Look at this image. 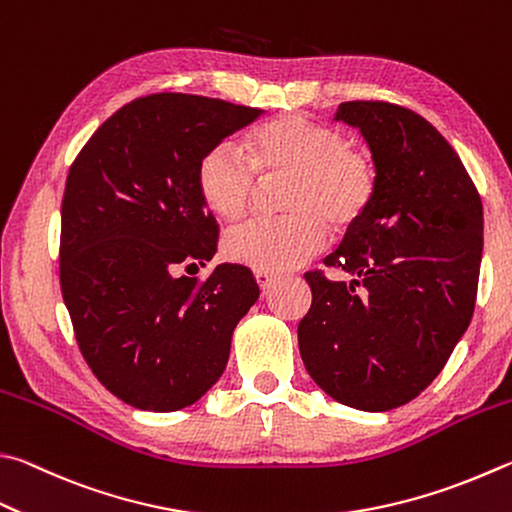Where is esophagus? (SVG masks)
I'll return each mask as SVG.
<instances>
[{
    "instance_id": "34e87169",
    "label": "esophagus",
    "mask_w": 512,
    "mask_h": 512,
    "mask_svg": "<svg viewBox=\"0 0 512 512\" xmlns=\"http://www.w3.org/2000/svg\"><path fill=\"white\" fill-rule=\"evenodd\" d=\"M255 280H257V284H259V288H262V291L266 293L268 288H271V286L275 284V275H273V273L257 271V273H255Z\"/></svg>"
}]
</instances>
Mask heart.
I'll list each match as a JSON object with an SVG mask.
<instances>
[{
    "mask_svg": "<svg viewBox=\"0 0 512 512\" xmlns=\"http://www.w3.org/2000/svg\"><path fill=\"white\" fill-rule=\"evenodd\" d=\"M250 161L235 145L219 143L203 154L197 190L212 215L235 221L250 208L259 185L288 179L286 215L253 219L230 230V262L264 273H284L324 250L333 230L356 228L374 206L378 165L365 147L347 143L340 127L300 114H284L248 136Z\"/></svg>",
    "mask_w": 512,
    "mask_h": 512,
    "instance_id": "b5f03b06",
    "label": "heart"
}]
</instances>
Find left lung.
Instances as JSON below:
<instances>
[{"label":"left lung","mask_w":512,"mask_h":512,"mask_svg":"<svg viewBox=\"0 0 512 512\" xmlns=\"http://www.w3.org/2000/svg\"><path fill=\"white\" fill-rule=\"evenodd\" d=\"M378 165L374 206L324 264L351 275L304 277L313 302L297 327L304 367L338 403L387 412L441 374L475 313L483 206L452 145L416 111L351 100Z\"/></svg>","instance_id":"obj_1"}]
</instances>
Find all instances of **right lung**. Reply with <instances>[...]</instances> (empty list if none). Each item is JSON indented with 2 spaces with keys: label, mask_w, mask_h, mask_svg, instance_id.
<instances>
[{
  "label": "right lung",
  "mask_w": 512,
  "mask_h": 512,
  "mask_svg": "<svg viewBox=\"0 0 512 512\" xmlns=\"http://www.w3.org/2000/svg\"><path fill=\"white\" fill-rule=\"evenodd\" d=\"M262 109L190 94L120 107L69 167L60 288L82 358L120 401L174 412L224 374L237 322L257 302L246 266H206L219 226L201 201L203 154Z\"/></svg>",
  "instance_id": "right-lung-1"
}]
</instances>
